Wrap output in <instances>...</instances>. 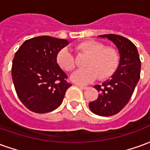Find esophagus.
<instances>
[{"mask_svg": "<svg viewBox=\"0 0 150 150\" xmlns=\"http://www.w3.org/2000/svg\"><path fill=\"white\" fill-rule=\"evenodd\" d=\"M77 86H78L80 89H83V90H85V89L88 88V87H86V86H82V85H77Z\"/></svg>", "mask_w": 150, "mask_h": 150, "instance_id": "34e87169", "label": "esophagus"}]
</instances>
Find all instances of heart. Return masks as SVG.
Masks as SVG:
<instances>
[{
  "label": "heart",
  "mask_w": 150,
  "mask_h": 150,
  "mask_svg": "<svg viewBox=\"0 0 150 150\" xmlns=\"http://www.w3.org/2000/svg\"><path fill=\"white\" fill-rule=\"evenodd\" d=\"M79 52L88 54L85 62L86 68L79 69L72 73L71 79L78 84H88L99 76L100 79H106L115 73L120 62L117 50L106 47L104 43L97 41H86L76 46ZM56 61L66 71H71L75 67V56L67 47L59 50Z\"/></svg>",
  "instance_id": "heart-1"
}]
</instances>
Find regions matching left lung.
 I'll use <instances>...</instances> for the list:
<instances>
[{
    "mask_svg": "<svg viewBox=\"0 0 150 150\" xmlns=\"http://www.w3.org/2000/svg\"><path fill=\"white\" fill-rule=\"evenodd\" d=\"M99 37L106 38L116 45L120 62L110 79L102 85L94 86L100 95L97 100L89 103V108L98 116H113L129 103L140 79L141 61L137 47L128 38L116 34H104Z\"/></svg>",
    "mask_w": 150,
    "mask_h": 150,
    "instance_id": "obj_1",
    "label": "left lung"
}]
</instances>
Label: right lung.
Listing matches in <instances>:
<instances>
[{"label":"right lung","instance_id":"obj_1","mask_svg":"<svg viewBox=\"0 0 150 150\" xmlns=\"http://www.w3.org/2000/svg\"><path fill=\"white\" fill-rule=\"evenodd\" d=\"M66 39L39 36L25 41L16 52L12 79L21 103L36 113L52 112L62 104L67 88V75L56 61Z\"/></svg>","mask_w":150,"mask_h":150}]
</instances>
